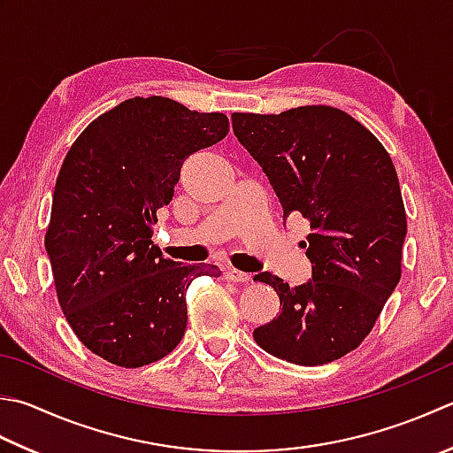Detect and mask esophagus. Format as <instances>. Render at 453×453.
Masks as SVG:
<instances>
[{"label":"esophagus","mask_w":453,"mask_h":453,"mask_svg":"<svg viewBox=\"0 0 453 453\" xmlns=\"http://www.w3.org/2000/svg\"><path fill=\"white\" fill-rule=\"evenodd\" d=\"M226 279L229 282H242V285H247V282H251V274L250 273H242L237 269H227L226 271Z\"/></svg>","instance_id":"34e87169"}]
</instances>
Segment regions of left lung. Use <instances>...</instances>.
<instances>
[{
    "mask_svg": "<svg viewBox=\"0 0 453 453\" xmlns=\"http://www.w3.org/2000/svg\"><path fill=\"white\" fill-rule=\"evenodd\" d=\"M239 143L269 176L282 218L312 234V279L290 287L255 274L280 300L255 342L295 365H324L365 340L401 280L406 214L395 165L379 139L342 110L304 105L279 115L232 113Z\"/></svg>",
    "mask_w": 453,
    "mask_h": 453,
    "instance_id": "1",
    "label": "left lung"
}]
</instances>
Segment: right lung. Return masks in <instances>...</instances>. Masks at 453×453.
<instances>
[{
    "label": "right lung",
    "instance_id": "right-lung-1",
    "mask_svg": "<svg viewBox=\"0 0 453 453\" xmlns=\"http://www.w3.org/2000/svg\"><path fill=\"white\" fill-rule=\"evenodd\" d=\"M227 131L224 113L131 97L94 119L65 157L44 247L70 327L113 365L168 356L186 330L190 282L221 274L214 265L165 259L150 237L182 163Z\"/></svg>",
    "mask_w": 453,
    "mask_h": 453
}]
</instances>
